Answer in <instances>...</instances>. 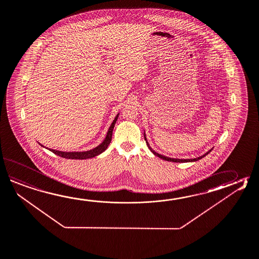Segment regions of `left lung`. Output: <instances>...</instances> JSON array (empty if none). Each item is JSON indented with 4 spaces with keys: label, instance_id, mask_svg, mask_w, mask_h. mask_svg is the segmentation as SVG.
Here are the masks:
<instances>
[{
    "label": "left lung",
    "instance_id": "1",
    "mask_svg": "<svg viewBox=\"0 0 259 259\" xmlns=\"http://www.w3.org/2000/svg\"><path fill=\"white\" fill-rule=\"evenodd\" d=\"M144 138H145V140H146V143H147V145H148V148L151 150V152H152L155 156H157L158 158H162L164 160H167V161H172V162H193V161H196V160H198V159H201V158H204L205 156H206V155L209 153V152L212 150L211 148V149H210V150H208L206 154H204L203 156L198 157V158H188V159H182V158L180 159V158H169V157H165L163 155H160V154L157 153L155 150L152 149V148H150V146H149V144H148V140H147V138H146V135H145V134H144Z\"/></svg>",
    "mask_w": 259,
    "mask_h": 259
}]
</instances>
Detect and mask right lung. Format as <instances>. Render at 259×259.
Listing matches in <instances>:
<instances>
[{
	"label": "right lung",
	"instance_id": "obj_1",
	"mask_svg": "<svg viewBox=\"0 0 259 259\" xmlns=\"http://www.w3.org/2000/svg\"><path fill=\"white\" fill-rule=\"evenodd\" d=\"M118 116H119V113L117 114L113 121L111 122V126H110L109 130H108V133L106 135V138L103 140V142L101 143V145H99L98 147L93 148V149H90V150H88V151H83V152H64V151H59V150L51 149V148H49V150H51L53 153L57 155V156H60L62 158H71V159H87V158L96 157V156L102 153L103 151H105L107 148H108V146L110 145V143L111 141V137H112V131H113V128H114L115 123H116Z\"/></svg>",
	"mask_w": 259,
	"mask_h": 259
}]
</instances>
